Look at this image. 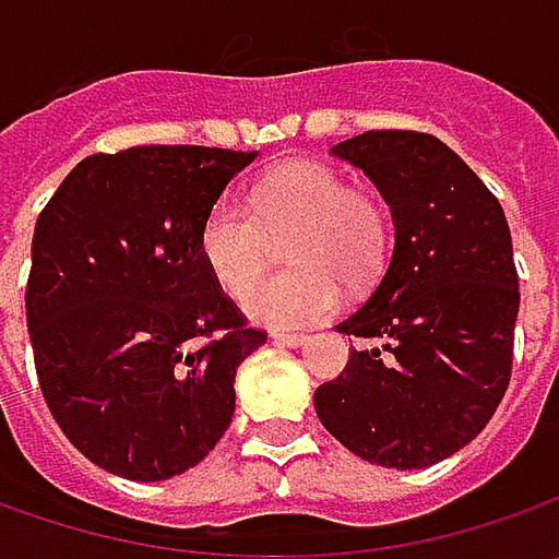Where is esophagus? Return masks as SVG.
<instances>
[{
	"instance_id": "34e87169",
	"label": "esophagus",
	"mask_w": 559,
	"mask_h": 559,
	"mask_svg": "<svg viewBox=\"0 0 559 559\" xmlns=\"http://www.w3.org/2000/svg\"><path fill=\"white\" fill-rule=\"evenodd\" d=\"M270 338H273L276 345H289V348H295V345H301L308 335L305 333H280V330H276V333H270Z\"/></svg>"
}]
</instances>
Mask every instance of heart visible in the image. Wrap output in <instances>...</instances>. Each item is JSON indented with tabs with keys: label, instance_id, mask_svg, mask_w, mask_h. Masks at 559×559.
Instances as JSON below:
<instances>
[{
	"label": "heart",
	"instance_id": "b5f03b06",
	"mask_svg": "<svg viewBox=\"0 0 559 559\" xmlns=\"http://www.w3.org/2000/svg\"><path fill=\"white\" fill-rule=\"evenodd\" d=\"M292 231V271L250 285L269 263L272 239ZM392 221L385 204L323 162L273 167L248 192V204L217 199L199 226L204 267L229 295H242L251 320L295 330L330 317L342 305V283L367 289L385 267Z\"/></svg>",
	"mask_w": 559,
	"mask_h": 559
}]
</instances>
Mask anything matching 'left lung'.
<instances>
[{
    "label": "left lung",
    "instance_id": "8db88e82",
    "mask_svg": "<svg viewBox=\"0 0 559 559\" xmlns=\"http://www.w3.org/2000/svg\"><path fill=\"white\" fill-rule=\"evenodd\" d=\"M335 158L360 167L395 221L373 295L335 330L364 338L313 392L320 423L364 461L423 469L495 417L513 370L520 280L504 207L461 155L417 130H367Z\"/></svg>",
    "mask_w": 559,
    "mask_h": 559
}]
</instances>
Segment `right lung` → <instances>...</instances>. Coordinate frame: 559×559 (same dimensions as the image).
<instances>
[{"label": "right lung", "mask_w": 559, "mask_h": 559, "mask_svg": "<svg viewBox=\"0 0 559 559\" xmlns=\"http://www.w3.org/2000/svg\"><path fill=\"white\" fill-rule=\"evenodd\" d=\"M254 152L133 145L90 155L36 217L27 330L43 397L83 457L133 483L207 457L236 370L267 333L199 254L204 211Z\"/></svg>", "instance_id": "add662e5"}]
</instances>
